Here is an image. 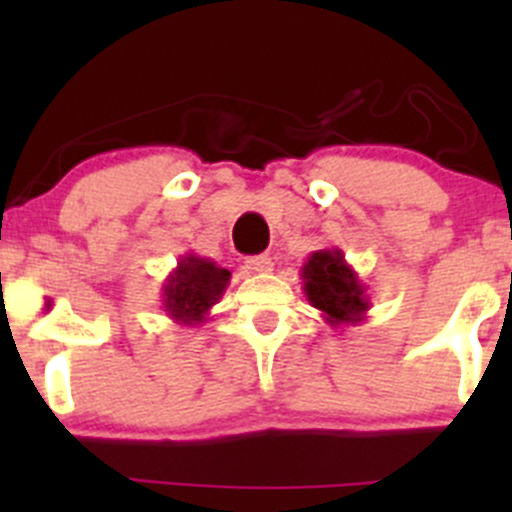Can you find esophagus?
Wrapping results in <instances>:
<instances>
[{
    "instance_id": "34e87169",
    "label": "esophagus",
    "mask_w": 512,
    "mask_h": 512,
    "mask_svg": "<svg viewBox=\"0 0 512 512\" xmlns=\"http://www.w3.org/2000/svg\"><path fill=\"white\" fill-rule=\"evenodd\" d=\"M245 267L252 272V275H270V272H272V257H267V255L250 257Z\"/></svg>"
}]
</instances>
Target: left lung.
I'll return each instance as SVG.
<instances>
[{
	"instance_id": "left-lung-1",
	"label": "left lung",
	"mask_w": 512,
	"mask_h": 512,
	"mask_svg": "<svg viewBox=\"0 0 512 512\" xmlns=\"http://www.w3.org/2000/svg\"><path fill=\"white\" fill-rule=\"evenodd\" d=\"M304 282V297L324 314L332 327L361 324L371 309L369 287L356 270L344 260L342 250H317L307 257L299 270Z\"/></svg>"
}]
</instances>
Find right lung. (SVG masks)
<instances>
[{"mask_svg":"<svg viewBox=\"0 0 512 512\" xmlns=\"http://www.w3.org/2000/svg\"><path fill=\"white\" fill-rule=\"evenodd\" d=\"M227 285H230V270L215 265L208 257L185 252L180 255L178 267L168 272L160 287L163 312L175 324L198 327L208 322L210 309L223 299Z\"/></svg>","mask_w":512,"mask_h":512,"instance_id":"obj_1","label":"right lung"}]
</instances>
